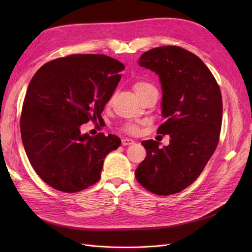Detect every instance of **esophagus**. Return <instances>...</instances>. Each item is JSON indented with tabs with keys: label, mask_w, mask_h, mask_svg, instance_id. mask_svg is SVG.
Masks as SVG:
<instances>
[{
	"label": "esophagus",
	"mask_w": 252,
	"mask_h": 252,
	"mask_svg": "<svg viewBox=\"0 0 252 252\" xmlns=\"http://www.w3.org/2000/svg\"><path fill=\"white\" fill-rule=\"evenodd\" d=\"M122 143H123L124 146H128V145H133L135 143V141L131 140V139H123Z\"/></svg>",
	"instance_id": "1"
}]
</instances>
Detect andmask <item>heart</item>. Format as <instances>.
<instances>
[{
	"label": "heart",
	"instance_id": "b5f03b06",
	"mask_svg": "<svg viewBox=\"0 0 252 252\" xmlns=\"http://www.w3.org/2000/svg\"><path fill=\"white\" fill-rule=\"evenodd\" d=\"M151 85H149L148 83H145V82H138V83H136L135 85H134V91L136 92V94H140V93L142 92V91H144L145 89H147L148 87H150ZM123 129H124V131H126V133H127V134H136V133H138V130H139V127H138V126H136V125H134V124H127V125H126L124 127H123Z\"/></svg>",
	"mask_w": 252,
	"mask_h": 252
}]
</instances>
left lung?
<instances>
[{
  "mask_svg": "<svg viewBox=\"0 0 252 252\" xmlns=\"http://www.w3.org/2000/svg\"><path fill=\"white\" fill-rule=\"evenodd\" d=\"M138 63L159 76L165 122L157 133L170 140L163 148L153 140L142 142L147 155L136 169V179L157 195L176 194L197 180L218 146L222 119L220 87L203 61L180 47L151 49Z\"/></svg>",
  "mask_w": 252,
  "mask_h": 252,
  "instance_id": "8db88e82",
  "label": "left lung"
}]
</instances>
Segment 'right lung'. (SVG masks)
Returning <instances> with one entry per match:
<instances>
[{"mask_svg": "<svg viewBox=\"0 0 252 252\" xmlns=\"http://www.w3.org/2000/svg\"><path fill=\"white\" fill-rule=\"evenodd\" d=\"M124 69L106 55H70L46 63L32 78L21 139L35 173L52 188L74 193L94 185L106 155L121 146L118 137H91L81 133V126L101 118Z\"/></svg>", "mask_w": 252, "mask_h": 252, "instance_id": "1", "label": "right lung"}]
</instances>
